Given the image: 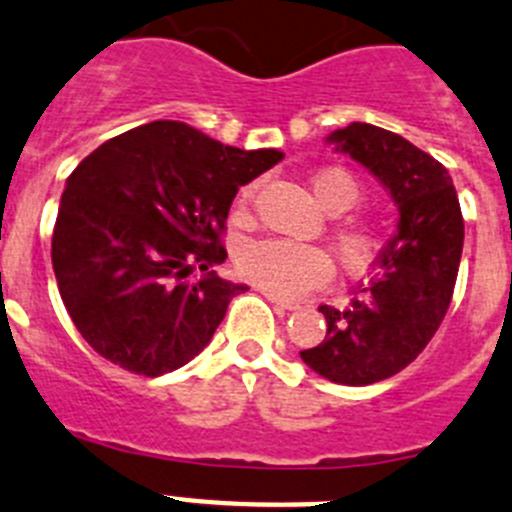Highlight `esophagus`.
Segmentation results:
<instances>
[{
	"label": "esophagus",
	"instance_id": "34e87169",
	"mask_svg": "<svg viewBox=\"0 0 512 512\" xmlns=\"http://www.w3.org/2000/svg\"><path fill=\"white\" fill-rule=\"evenodd\" d=\"M262 296H265L270 303H275L278 308H283V311H298V308H301V303H298V301H290V298L275 296V293H267V290H262Z\"/></svg>",
	"mask_w": 512,
	"mask_h": 512
}]
</instances>
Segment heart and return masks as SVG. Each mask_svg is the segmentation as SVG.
Returning a JSON list of instances; mask_svg holds the SVG:
<instances>
[{"instance_id":"1","label":"heart","mask_w":512,"mask_h":512,"mask_svg":"<svg viewBox=\"0 0 512 512\" xmlns=\"http://www.w3.org/2000/svg\"><path fill=\"white\" fill-rule=\"evenodd\" d=\"M313 196L329 214H347L362 201V186L344 168H324L311 178ZM255 199V186L239 193L245 209ZM336 260L344 273L365 275L385 252V234L375 222L349 219L331 229ZM237 270L245 280L275 296H301L321 288L331 278V260L321 247L288 242V239H252L237 255Z\"/></svg>"}]
</instances>
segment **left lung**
<instances>
[{"instance_id": "obj_1", "label": "left lung", "mask_w": 512, "mask_h": 512, "mask_svg": "<svg viewBox=\"0 0 512 512\" xmlns=\"http://www.w3.org/2000/svg\"><path fill=\"white\" fill-rule=\"evenodd\" d=\"M331 142L370 168L400 209L398 234L385 245L377 275L357 285L352 306H319L326 339L303 349L313 372L339 385H372L411 365L449 311L464 219L449 170L395 132L352 122Z\"/></svg>"}]
</instances>
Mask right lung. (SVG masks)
Masks as SVG:
<instances>
[{
    "label": "right lung",
    "mask_w": 512,
    "mask_h": 512,
    "mask_svg": "<svg viewBox=\"0 0 512 512\" xmlns=\"http://www.w3.org/2000/svg\"><path fill=\"white\" fill-rule=\"evenodd\" d=\"M280 160L278 150L247 153L160 119L78 163L55 219L53 270L96 354L160 377L211 342L229 301L247 290L214 273L227 260L229 206ZM193 269L205 278L191 281Z\"/></svg>",
    "instance_id": "1"
}]
</instances>
